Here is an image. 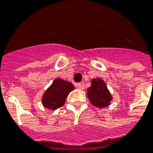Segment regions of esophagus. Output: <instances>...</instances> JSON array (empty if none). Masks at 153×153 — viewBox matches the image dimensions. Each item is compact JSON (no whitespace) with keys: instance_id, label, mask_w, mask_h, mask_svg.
I'll use <instances>...</instances> for the list:
<instances>
[{"instance_id":"obj_1","label":"esophagus","mask_w":153,"mask_h":153,"mask_svg":"<svg viewBox=\"0 0 153 153\" xmlns=\"http://www.w3.org/2000/svg\"><path fill=\"white\" fill-rule=\"evenodd\" d=\"M76 86H77V88H79V89H84V84L83 83V82L77 84Z\"/></svg>"}]
</instances>
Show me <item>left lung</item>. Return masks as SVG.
<instances>
[{
    "label": "left lung",
    "mask_w": 153,
    "mask_h": 153,
    "mask_svg": "<svg viewBox=\"0 0 153 153\" xmlns=\"http://www.w3.org/2000/svg\"><path fill=\"white\" fill-rule=\"evenodd\" d=\"M87 96L93 105L100 108L108 106L113 99L105 82L101 79H92L91 86L88 88Z\"/></svg>",
    "instance_id": "1"
}]
</instances>
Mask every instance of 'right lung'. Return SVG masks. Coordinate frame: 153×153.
<instances>
[{
    "instance_id": "1",
    "label": "right lung",
    "mask_w": 153,
    "mask_h": 153,
    "mask_svg": "<svg viewBox=\"0 0 153 153\" xmlns=\"http://www.w3.org/2000/svg\"><path fill=\"white\" fill-rule=\"evenodd\" d=\"M74 89V85L70 82L59 78L54 79L51 87L45 92L42 97L44 107L52 110L60 108L65 104L66 98Z\"/></svg>"
}]
</instances>
